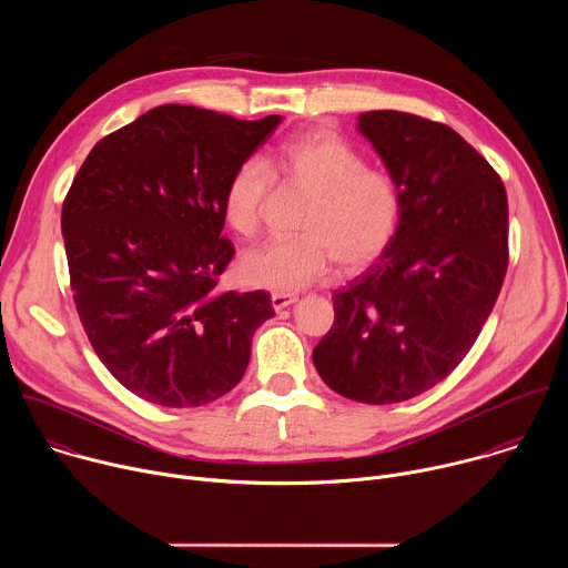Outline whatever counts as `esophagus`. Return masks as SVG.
<instances>
[{
	"instance_id": "34e87169",
	"label": "esophagus",
	"mask_w": 568,
	"mask_h": 568,
	"mask_svg": "<svg viewBox=\"0 0 568 568\" xmlns=\"http://www.w3.org/2000/svg\"><path fill=\"white\" fill-rule=\"evenodd\" d=\"M296 301H298L296 294H283V292H274V294H272V307H274L276 312H281L283 307H287V305H292V303H296Z\"/></svg>"
}]
</instances>
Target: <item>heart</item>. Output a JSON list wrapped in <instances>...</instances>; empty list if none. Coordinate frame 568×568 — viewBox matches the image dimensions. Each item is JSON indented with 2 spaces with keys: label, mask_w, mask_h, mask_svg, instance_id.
Here are the masks:
<instances>
[{
  "label": "heart",
  "mask_w": 568,
  "mask_h": 568,
  "mask_svg": "<svg viewBox=\"0 0 568 568\" xmlns=\"http://www.w3.org/2000/svg\"><path fill=\"white\" fill-rule=\"evenodd\" d=\"M274 178L307 193L294 237L270 240L240 258L245 283L292 294L316 283L331 258L355 272L384 254L397 231L402 195L395 178L366 166V156L333 130H310L285 141L267 164L242 159L222 193V217L237 235L252 237L263 222Z\"/></svg>",
  "instance_id": "heart-1"
}]
</instances>
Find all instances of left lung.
Masks as SVG:
<instances>
[{"label":"left lung","mask_w":568,"mask_h":568,"mask_svg":"<svg viewBox=\"0 0 568 568\" xmlns=\"http://www.w3.org/2000/svg\"><path fill=\"white\" fill-rule=\"evenodd\" d=\"M357 130L395 178L402 211L382 258L335 292L312 362L339 395L393 404L443 382L488 321L508 270V197L445 123L373 110Z\"/></svg>","instance_id":"left-lung-1"}]
</instances>
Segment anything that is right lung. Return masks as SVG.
<instances>
[{"instance_id":"1","label":"right lung","mask_w":568,"mask_h":568,"mask_svg":"<svg viewBox=\"0 0 568 568\" xmlns=\"http://www.w3.org/2000/svg\"><path fill=\"white\" fill-rule=\"evenodd\" d=\"M278 114L159 105L101 139L62 204L73 303L105 368L159 407H202L247 371L270 294L217 292L235 250L222 193Z\"/></svg>"}]
</instances>
